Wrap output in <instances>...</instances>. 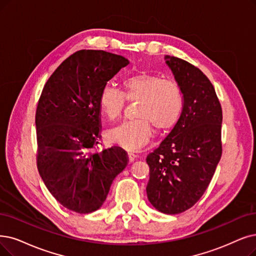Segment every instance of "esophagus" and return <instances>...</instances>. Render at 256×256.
Listing matches in <instances>:
<instances>
[{
    "label": "esophagus",
    "mask_w": 256,
    "mask_h": 256,
    "mask_svg": "<svg viewBox=\"0 0 256 256\" xmlns=\"http://www.w3.org/2000/svg\"><path fill=\"white\" fill-rule=\"evenodd\" d=\"M136 158V156L134 154V153L132 152H128V160H129V162H134Z\"/></svg>",
    "instance_id": "obj_1"
}]
</instances>
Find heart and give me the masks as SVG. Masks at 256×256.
<instances>
[{
    "mask_svg": "<svg viewBox=\"0 0 256 256\" xmlns=\"http://www.w3.org/2000/svg\"><path fill=\"white\" fill-rule=\"evenodd\" d=\"M122 90L105 85L100 90L98 106L110 120L120 118L127 100L138 102L134 120L125 122L108 132L114 144L126 150H138L154 136V127L162 132L174 128L184 111V94L174 80L162 76L138 71L122 82Z\"/></svg>",
    "mask_w": 256,
    "mask_h": 256,
    "instance_id": "heart-1",
    "label": "heart"
}]
</instances>
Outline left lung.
<instances>
[{
    "label": "left lung",
    "mask_w": 256,
    "mask_h": 256,
    "mask_svg": "<svg viewBox=\"0 0 256 256\" xmlns=\"http://www.w3.org/2000/svg\"><path fill=\"white\" fill-rule=\"evenodd\" d=\"M184 94L178 125L147 156L146 188L152 206L166 214L190 209L202 196L222 156V111L209 78L176 56H166Z\"/></svg>",
    "instance_id": "obj_1"
}]
</instances>
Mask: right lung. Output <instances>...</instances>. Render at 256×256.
<instances>
[{
	"mask_svg": "<svg viewBox=\"0 0 256 256\" xmlns=\"http://www.w3.org/2000/svg\"><path fill=\"white\" fill-rule=\"evenodd\" d=\"M129 64L104 50H78L63 60L40 94L36 112V166L45 186L65 208L86 214L103 205L114 180L128 165L124 149L96 151L98 96Z\"/></svg>",
	"mask_w": 256,
	"mask_h": 256,
	"instance_id": "right-lung-1",
	"label": "right lung"
}]
</instances>
